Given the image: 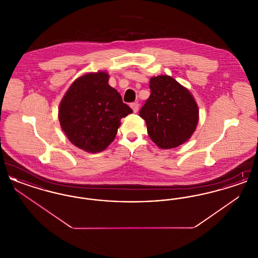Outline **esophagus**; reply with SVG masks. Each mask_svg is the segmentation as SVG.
Masks as SVG:
<instances>
[{
	"mask_svg": "<svg viewBox=\"0 0 258 258\" xmlns=\"http://www.w3.org/2000/svg\"><path fill=\"white\" fill-rule=\"evenodd\" d=\"M131 107L133 108L134 112L136 113V112L138 111V109H139V104H138L137 102H134V103H132V104H131Z\"/></svg>",
	"mask_w": 258,
	"mask_h": 258,
	"instance_id": "obj_1",
	"label": "esophagus"
}]
</instances>
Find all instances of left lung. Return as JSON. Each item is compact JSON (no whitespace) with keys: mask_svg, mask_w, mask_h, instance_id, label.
<instances>
[{"mask_svg":"<svg viewBox=\"0 0 258 258\" xmlns=\"http://www.w3.org/2000/svg\"><path fill=\"white\" fill-rule=\"evenodd\" d=\"M149 87L151 95L139 111L148 135L161 149L180 146L197 128L199 111L196 99L169 75L152 77Z\"/></svg>","mask_w":258,"mask_h":258,"instance_id":"1","label":"left lung"}]
</instances>
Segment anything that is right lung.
<instances>
[{
	"instance_id": "add662e5",
	"label": "right lung",
	"mask_w": 258,
	"mask_h": 258,
	"mask_svg": "<svg viewBox=\"0 0 258 258\" xmlns=\"http://www.w3.org/2000/svg\"><path fill=\"white\" fill-rule=\"evenodd\" d=\"M108 79L105 72L84 74L71 85L60 103L62 132L74 146L88 153L108 147L121 119L133 112Z\"/></svg>"
}]
</instances>
